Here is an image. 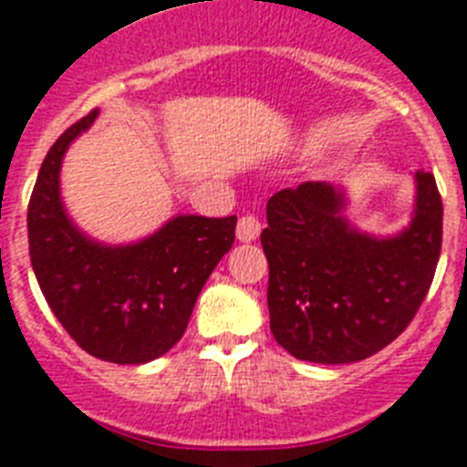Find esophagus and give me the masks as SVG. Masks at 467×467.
I'll list each match as a JSON object with an SVG mask.
<instances>
[{
    "label": "esophagus",
    "instance_id": "obj_1",
    "mask_svg": "<svg viewBox=\"0 0 467 467\" xmlns=\"http://www.w3.org/2000/svg\"><path fill=\"white\" fill-rule=\"evenodd\" d=\"M259 234H262V224H259L257 217H253V214H245V217H241V220H238L236 238L241 243L257 241Z\"/></svg>",
    "mask_w": 467,
    "mask_h": 467
}]
</instances>
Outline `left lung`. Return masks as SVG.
<instances>
[{
  "instance_id": "obj_1",
  "label": "left lung",
  "mask_w": 467,
  "mask_h": 467,
  "mask_svg": "<svg viewBox=\"0 0 467 467\" xmlns=\"http://www.w3.org/2000/svg\"><path fill=\"white\" fill-rule=\"evenodd\" d=\"M414 210L395 234H369L346 217L348 189L306 182L266 203L275 341L317 365L365 360L395 341L426 299L442 250V198L432 172L414 171Z\"/></svg>"
}]
</instances>
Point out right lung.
<instances>
[{
    "label": "right lung",
    "mask_w": 467,
    "mask_h": 467,
    "mask_svg": "<svg viewBox=\"0 0 467 467\" xmlns=\"http://www.w3.org/2000/svg\"><path fill=\"white\" fill-rule=\"evenodd\" d=\"M98 114L67 128L41 163L27 208L32 269L53 316L86 353L144 365L182 339L205 280L234 245L236 214H175L133 243L88 236L65 208L60 171Z\"/></svg>",
    "instance_id": "obj_1"
}]
</instances>
